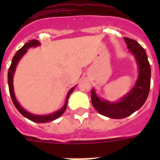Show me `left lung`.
<instances>
[{
    "label": "left lung",
    "instance_id": "8db88e82",
    "mask_svg": "<svg viewBox=\"0 0 160 160\" xmlns=\"http://www.w3.org/2000/svg\"><path fill=\"white\" fill-rule=\"evenodd\" d=\"M128 49L135 57L139 67V76L132 90L118 102H109L97 96L91 90V102L100 114L111 119H124L141 108L146 101L150 88L151 70L146 52L136 41L124 37Z\"/></svg>",
    "mask_w": 160,
    "mask_h": 160
}]
</instances>
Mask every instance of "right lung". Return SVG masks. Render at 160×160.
Segmentation results:
<instances>
[{
	"mask_svg": "<svg viewBox=\"0 0 160 160\" xmlns=\"http://www.w3.org/2000/svg\"><path fill=\"white\" fill-rule=\"evenodd\" d=\"M40 46V42H39L37 40H31V41H29V42L26 43L22 47H21L20 50H19L16 53V55H14L13 59H12V61H11V65L9 68L8 70V85H9V91H10V95H11V100H12V102H13L14 105L16 106V108L17 109L20 113H21L23 116H25L26 118H27L28 119L31 120L33 122H36V123H46V122H51L54 119H58L59 117H60L64 114V112L65 111L66 109V107H67V102H68V98L70 96V95L73 92V90H75V87L71 88L68 93L67 97H66V100H65V105L61 108L60 109H59L58 111L55 112L53 114H47V115H38V114H33L30 113V112L26 111V109H24L20 105V104L18 103L17 100H16V96H15V93H14V87H13V75L15 73V70H16V67L17 64H18L19 60H21V58L23 56L26 52L27 51L29 48L31 47H36V46Z\"/></svg>",
	"mask_w": 160,
	"mask_h": 160,
	"instance_id": "1",
	"label": "right lung"
}]
</instances>
